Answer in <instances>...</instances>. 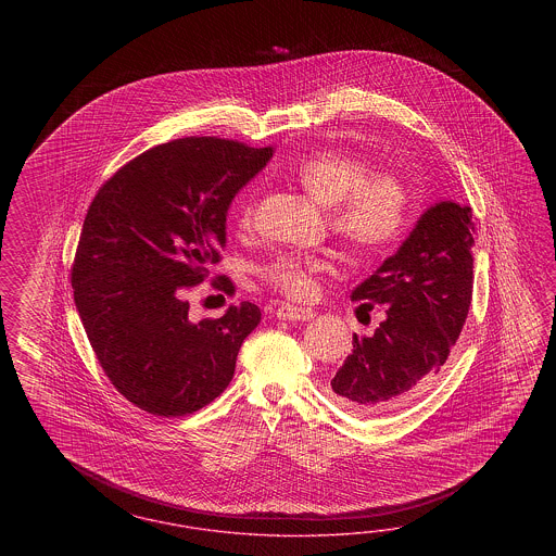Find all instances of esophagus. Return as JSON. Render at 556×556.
I'll return each instance as SVG.
<instances>
[{"label": "esophagus", "mask_w": 556, "mask_h": 556, "mask_svg": "<svg viewBox=\"0 0 556 556\" xmlns=\"http://www.w3.org/2000/svg\"><path fill=\"white\" fill-rule=\"evenodd\" d=\"M277 318L279 320H289V321H307L312 320L314 316H316V312L314 309H309V307H300V305H291V303H281L279 307H277Z\"/></svg>", "instance_id": "1"}]
</instances>
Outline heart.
Wrapping results in <instances>:
<instances>
[{"instance_id":"b5f03b06","label":"heart","mask_w":556,"mask_h":556,"mask_svg":"<svg viewBox=\"0 0 556 556\" xmlns=\"http://www.w3.org/2000/svg\"><path fill=\"white\" fill-rule=\"evenodd\" d=\"M298 184L330 207V224L338 236L358 251H386L395 244L409 224L412 193L404 177L393 170H375L367 156L340 149L309 152L293 168ZM254 191L238 202V228L254 224ZM324 256L279 253L263 263L258 275L275 291L293 300L309 298L316 279L328 270Z\"/></svg>"}]
</instances>
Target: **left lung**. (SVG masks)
Masks as SVG:
<instances>
[{"instance_id":"1","label":"left lung","mask_w":556,"mask_h":556,"mask_svg":"<svg viewBox=\"0 0 556 556\" xmlns=\"http://www.w3.org/2000/svg\"><path fill=\"white\" fill-rule=\"evenodd\" d=\"M475 235L469 205L430 207L400 251L353 291L361 307L386 305L372 337H353V353L330 381L338 404L375 416L416 397L446 363L469 316Z\"/></svg>"}]
</instances>
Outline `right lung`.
I'll list each match as a JSON object with an SVG mask.
<instances>
[{"instance_id":"right-lung-1","label":"right lung","mask_w":556,"mask_h":556,"mask_svg":"<svg viewBox=\"0 0 556 556\" xmlns=\"http://www.w3.org/2000/svg\"><path fill=\"white\" fill-rule=\"evenodd\" d=\"M270 156L273 147L230 138H177L119 167L87 210L71 267L75 305L105 377L152 416L214 402L261 321L242 302L195 324L186 293L222 261L228 205ZM214 283L235 293L226 275Z\"/></svg>"}]
</instances>
